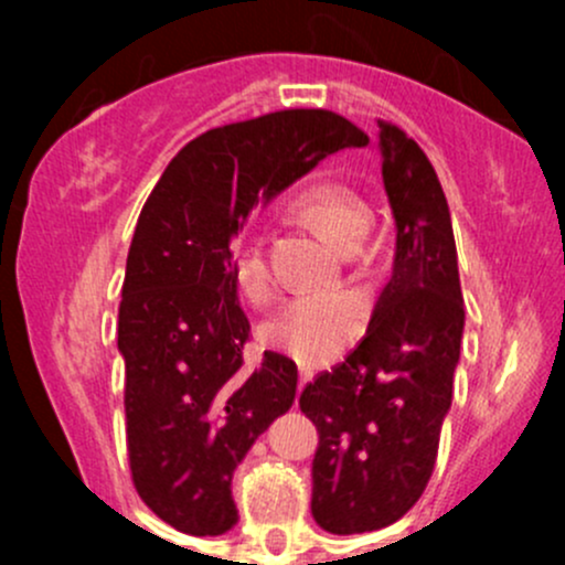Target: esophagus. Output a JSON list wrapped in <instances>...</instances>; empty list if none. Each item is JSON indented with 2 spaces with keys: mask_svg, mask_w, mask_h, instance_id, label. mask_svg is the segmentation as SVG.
<instances>
[{
  "mask_svg": "<svg viewBox=\"0 0 565 565\" xmlns=\"http://www.w3.org/2000/svg\"><path fill=\"white\" fill-rule=\"evenodd\" d=\"M311 377H315V372H311V369H306V366H300V388H303V385L309 383Z\"/></svg>",
  "mask_w": 565,
  "mask_h": 565,
  "instance_id": "obj_1",
  "label": "esophagus"
}]
</instances>
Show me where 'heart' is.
<instances>
[{
  "mask_svg": "<svg viewBox=\"0 0 565 565\" xmlns=\"http://www.w3.org/2000/svg\"><path fill=\"white\" fill-rule=\"evenodd\" d=\"M303 218L335 248L358 246L369 235L372 210L352 188L341 182H315L298 196ZM232 278L241 295L256 300L267 289L265 254L256 243L237 241L230 254ZM363 311L358 300L335 292H306L287 300L267 319L265 341L306 366L328 363L358 335Z\"/></svg>",
  "mask_w": 565,
  "mask_h": 565,
  "instance_id": "b5f03b06",
  "label": "heart"
}]
</instances>
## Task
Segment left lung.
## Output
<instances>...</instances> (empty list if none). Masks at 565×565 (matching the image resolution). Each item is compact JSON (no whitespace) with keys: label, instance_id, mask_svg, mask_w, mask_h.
<instances>
[{"label":"left lung","instance_id":"8db88e82","mask_svg":"<svg viewBox=\"0 0 565 565\" xmlns=\"http://www.w3.org/2000/svg\"><path fill=\"white\" fill-rule=\"evenodd\" d=\"M380 156L396 224L391 278L361 344L300 393L319 431L311 514L335 535L388 527L418 503L465 333L457 243L435 167L391 122H380Z\"/></svg>","mask_w":565,"mask_h":565}]
</instances>
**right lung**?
Listing matches in <instances>:
<instances>
[{
    "label": "right lung",
    "instance_id": "add662e5",
    "mask_svg": "<svg viewBox=\"0 0 565 565\" xmlns=\"http://www.w3.org/2000/svg\"><path fill=\"white\" fill-rule=\"evenodd\" d=\"M366 145L361 128L324 108L224 125L182 147L141 207L117 330L128 459L139 498L180 533L237 525L232 476L298 391L287 355L265 352L259 369H243L250 322L232 241L256 204L322 158Z\"/></svg>",
    "mask_w": 565,
    "mask_h": 565
}]
</instances>
